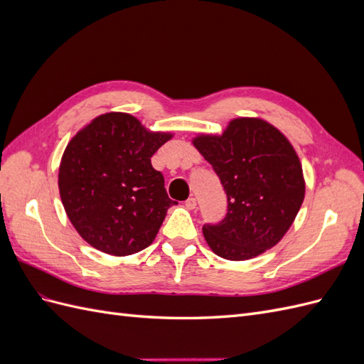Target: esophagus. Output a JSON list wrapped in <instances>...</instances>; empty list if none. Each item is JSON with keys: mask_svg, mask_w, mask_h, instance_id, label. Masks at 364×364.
<instances>
[{"mask_svg": "<svg viewBox=\"0 0 364 364\" xmlns=\"http://www.w3.org/2000/svg\"><path fill=\"white\" fill-rule=\"evenodd\" d=\"M185 206L188 209H196L197 208V200L194 199V197H188V199L185 200Z\"/></svg>", "mask_w": 364, "mask_h": 364, "instance_id": "obj_1", "label": "esophagus"}]
</instances>
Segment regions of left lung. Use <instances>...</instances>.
Returning a JSON list of instances; mask_svg holds the SVG:
<instances>
[{
	"label": "left lung",
	"mask_w": 364,
	"mask_h": 364,
	"mask_svg": "<svg viewBox=\"0 0 364 364\" xmlns=\"http://www.w3.org/2000/svg\"><path fill=\"white\" fill-rule=\"evenodd\" d=\"M194 146L213 165L228 199L222 222L203 225L209 247L230 261L272 249L305 196L301 162L287 138L266 121L238 118L222 136H199Z\"/></svg>",
	"instance_id": "obj_1"
}]
</instances>
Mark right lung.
<instances>
[{
    "label": "right lung",
    "mask_w": 364,
    "mask_h": 364,
    "mask_svg": "<svg viewBox=\"0 0 364 364\" xmlns=\"http://www.w3.org/2000/svg\"><path fill=\"white\" fill-rule=\"evenodd\" d=\"M171 135L150 134L127 114L97 117L65 149L59 191L77 232L117 257L146 249L174 203L150 158Z\"/></svg>",
    "instance_id": "obj_1"
}]
</instances>
